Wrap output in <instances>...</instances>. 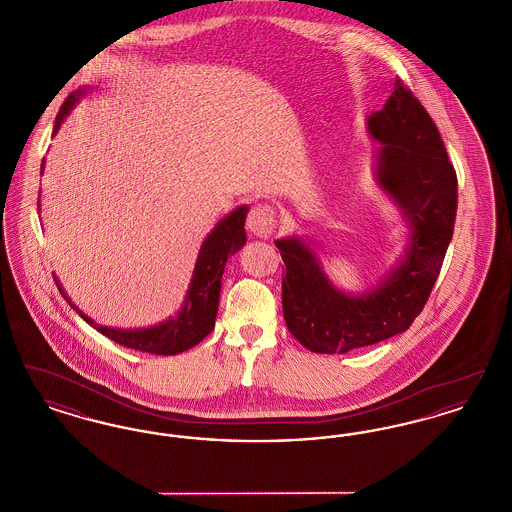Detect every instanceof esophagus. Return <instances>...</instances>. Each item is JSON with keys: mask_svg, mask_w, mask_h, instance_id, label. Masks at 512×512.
<instances>
[{"mask_svg": "<svg viewBox=\"0 0 512 512\" xmlns=\"http://www.w3.org/2000/svg\"><path fill=\"white\" fill-rule=\"evenodd\" d=\"M276 226V213L267 203H259L247 215V228L257 238H268Z\"/></svg>", "mask_w": 512, "mask_h": 512, "instance_id": "1", "label": "esophagus"}]
</instances>
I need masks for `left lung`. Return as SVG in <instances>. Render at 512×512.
<instances>
[{
  "mask_svg": "<svg viewBox=\"0 0 512 512\" xmlns=\"http://www.w3.org/2000/svg\"><path fill=\"white\" fill-rule=\"evenodd\" d=\"M368 132L380 144L376 180L401 209L411 238L397 267L361 295L338 290L301 238L276 240L286 265V326L315 353H347L405 332L424 309L453 238L457 172L436 122L403 80L368 117Z\"/></svg>",
  "mask_w": 512,
  "mask_h": 512,
  "instance_id": "obj_1",
  "label": "left lung"
}]
</instances>
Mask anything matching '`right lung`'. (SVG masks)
I'll return each mask as SVG.
<instances>
[{
  "label": "right lung",
  "mask_w": 512,
  "mask_h": 512,
  "mask_svg": "<svg viewBox=\"0 0 512 512\" xmlns=\"http://www.w3.org/2000/svg\"><path fill=\"white\" fill-rule=\"evenodd\" d=\"M80 96H84V90L74 92L63 103L55 119L53 134L59 130L61 122L65 121V117L71 113ZM42 169H44V163H42ZM247 211L249 207L245 205L238 207L228 217L220 220L215 230L205 238L197 255L194 276H192L182 309L178 311L176 317L169 318L157 326L140 328V330H121V328L101 326L74 305L73 301L67 297L63 286L59 284V280L53 276L55 284L59 292L63 293V297L69 301V305L76 309V313L109 340L117 341L124 347H130L136 351L151 353V355L182 353L197 345L205 336H209L211 330L215 328V318L219 311L220 278L228 257L240 251L247 240L244 228Z\"/></svg>",
  "instance_id": "add662e5"
}]
</instances>
